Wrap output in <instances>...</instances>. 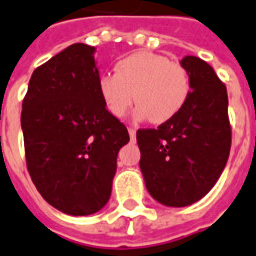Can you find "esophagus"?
<instances>
[{
	"label": "esophagus",
	"mask_w": 256,
	"mask_h": 256,
	"mask_svg": "<svg viewBox=\"0 0 256 256\" xmlns=\"http://www.w3.org/2000/svg\"><path fill=\"white\" fill-rule=\"evenodd\" d=\"M128 136H130L132 140H134V138H136V128H128Z\"/></svg>",
	"instance_id": "34e87169"
}]
</instances>
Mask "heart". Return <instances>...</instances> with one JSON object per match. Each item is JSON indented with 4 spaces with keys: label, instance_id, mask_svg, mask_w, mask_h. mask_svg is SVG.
I'll return each instance as SVG.
<instances>
[{
    "label": "heart",
    "instance_id": "1",
    "mask_svg": "<svg viewBox=\"0 0 256 256\" xmlns=\"http://www.w3.org/2000/svg\"><path fill=\"white\" fill-rule=\"evenodd\" d=\"M114 74L99 79V94L112 116L122 119L138 103L137 120L150 118L162 124L182 109L190 94V78L180 62L154 52L140 50L120 59Z\"/></svg>",
    "mask_w": 256,
    "mask_h": 256
}]
</instances>
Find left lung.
I'll return each mask as SVG.
<instances>
[{"label":"left lung","mask_w":256,"mask_h":256,"mask_svg":"<svg viewBox=\"0 0 256 256\" xmlns=\"http://www.w3.org/2000/svg\"><path fill=\"white\" fill-rule=\"evenodd\" d=\"M180 64L190 78L186 104L157 128L136 133L146 188L167 207L202 198L224 172L231 148L225 84L200 58L184 56Z\"/></svg>","instance_id":"8db88e82"}]
</instances>
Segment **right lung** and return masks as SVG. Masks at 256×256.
<instances>
[{
    "instance_id": "obj_1",
    "label": "right lung",
    "mask_w": 256,
    "mask_h": 256,
    "mask_svg": "<svg viewBox=\"0 0 256 256\" xmlns=\"http://www.w3.org/2000/svg\"><path fill=\"white\" fill-rule=\"evenodd\" d=\"M94 46L74 44L32 74L22 102L26 167L44 200L69 216L108 204L128 128L99 94Z\"/></svg>"
}]
</instances>
